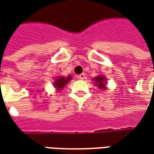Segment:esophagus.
Wrapping results in <instances>:
<instances>
[{"label": "esophagus", "mask_w": 154, "mask_h": 154, "mask_svg": "<svg viewBox=\"0 0 154 154\" xmlns=\"http://www.w3.org/2000/svg\"><path fill=\"white\" fill-rule=\"evenodd\" d=\"M77 78L80 80H84V79H86V75H85V74H80V75L77 76Z\"/></svg>", "instance_id": "34e87169"}]
</instances>
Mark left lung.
I'll use <instances>...</instances> for the list:
<instances>
[{
    "label": "left lung",
    "mask_w": 154,
    "mask_h": 154,
    "mask_svg": "<svg viewBox=\"0 0 154 154\" xmlns=\"http://www.w3.org/2000/svg\"><path fill=\"white\" fill-rule=\"evenodd\" d=\"M93 80L95 81V85H97V86H98V88L100 89H106V78L103 76V75H99V76H97L95 77Z\"/></svg>",
    "instance_id": "8db88e82"
}]
</instances>
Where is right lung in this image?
<instances>
[{"mask_svg":"<svg viewBox=\"0 0 154 154\" xmlns=\"http://www.w3.org/2000/svg\"><path fill=\"white\" fill-rule=\"evenodd\" d=\"M71 79H72L71 76H68V77L58 76L54 82V86L56 87L57 91H61L63 89V87H65V86L71 80Z\"/></svg>","mask_w":154,"mask_h":154,"instance_id":"right-lung-1","label":"right lung"}]
</instances>
